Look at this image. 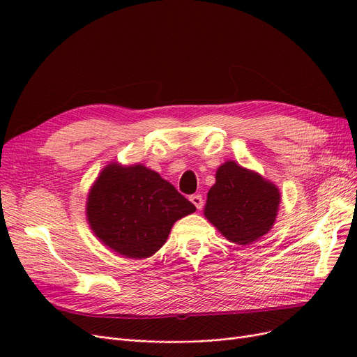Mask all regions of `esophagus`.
I'll list each match as a JSON object with an SVG mask.
<instances>
[{
    "instance_id": "1",
    "label": "esophagus",
    "mask_w": 357,
    "mask_h": 357,
    "mask_svg": "<svg viewBox=\"0 0 357 357\" xmlns=\"http://www.w3.org/2000/svg\"><path fill=\"white\" fill-rule=\"evenodd\" d=\"M190 201H192V204L195 205V207H197L198 210H201V208H202L204 199H202V197H201V195H192V197H190Z\"/></svg>"
}]
</instances>
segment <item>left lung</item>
I'll list each match as a JSON object with an SVG mask.
<instances>
[{
  "instance_id": "obj_1",
  "label": "left lung",
  "mask_w": 357,
  "mask_h": 357,
  "mask_svg": "<svg viewBox=\"0 0 357 357\" xmlns=\"http://www.w3.org/2000/svg\"><path fill=\"white\" fill-rule=\"evenodd\" d=\"M278 202L273 183L229 160L218 169L204 214L229 241L244 245L273 228Z\"/></svg>"
}]
</instances>
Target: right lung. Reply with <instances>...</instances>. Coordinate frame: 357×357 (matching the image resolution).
Returning a JSON list of instances; mask_svg holds the SVG:
<instances>
[{
	"label": "right lung",
	"instance_id": "right-lung-1",
	"mask_svg": "<svg viewBox=\"0 0 357 357\" xmlns=\"http://www.w3.org/2000/svg\"><path fill=\"white\" fill-rule=\"evenodd\" d=\"M195 210L171 183L144 165H109L86 204L95 235L119 255L134 259L156 253L174 222Z\"/></svg>",
	"mask_w": 357,
	"mask_h": 357
}]
</instances>
